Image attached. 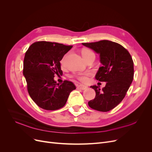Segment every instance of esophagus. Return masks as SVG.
<instances>
[{"mask_svg": "<svg viewBox=\"0 0 152 152\" xmlns=\"http://www.w3.org/2000/svg\"><path fill=\"white\" fill-rule=\"evenodd\" d=\"M87 88V86H84V85H82V84L77 85V89L84 90V89H86Z\"/></svg>", "mask_w": 152, "mask_h": 152, "instance_id": "34e87169", "label": "esophagus"}]
</instances>
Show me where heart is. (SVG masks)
Wrapping results in <instances>:
<instances>
[{
    "label": "heart",
    "mask_w": 152,
    "mask_h": 152,
    "mask_svg": "<svg viewBox=\"0 0 152 152\" xmlns=\"http://www.w3.org/2000/svg\"><path fill=\"white\" fill-rule=\"evenodd\" d=\"M82 55L84 59H86L91 56H93V55H94V54L91 50L88 49H84L82 50ZM65 57H64L62 59V60L61 61V63L62 65H63L64 63H65ZM89 75V73H79V74L77 75V78H78V79H79L80 81L85 82H87V80H88Z\"/></svg>",
    "instance_id": "1"
}]
</instances>
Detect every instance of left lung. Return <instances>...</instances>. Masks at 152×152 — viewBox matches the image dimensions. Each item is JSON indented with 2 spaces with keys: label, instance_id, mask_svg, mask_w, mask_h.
<instances>
[{
  "label": "left lung",
  "instance_id": "1",
  "mask_svg": "<svg viewBox=\"0 0 152 152\" xmlns=\"http://www.w3.org/2000/svg\"><path fill=\"white\" fill-rule=\"evenodd\" d=\"M99 55L102 66L95 75L96 79L107 84L102 89L91 86L96 97L88 102L89 107L99 112H108L120 103L134 77V63L129 53L121 45L107 40L82 43Z\"/></svg>",
  "mask_w": 152,
  "mask_h": 152
}]
</instances>
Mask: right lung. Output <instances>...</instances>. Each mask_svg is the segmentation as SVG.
Masks as SVG:
<instances>
[{
    "label": "right lung",
    "instance_id": "1",
    "mask_svg": "<svg viewBox=\"0 0 152 152\" xmlns=\"http://www.w3.org/2000/svg\"><path fill=\"white\" fill-rule=\"evenodd\" d=\"M72 46L40 41L32 44L25 53L23 75L32 100L41 108L55 110L66 104L69 94L76 89L72 82L59 85L54 75L63 74L60 61Z\"/></svg>",
    "mask_w": 152,
    "mask_h": 152
}]
</instances>
